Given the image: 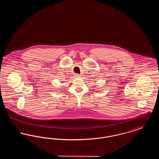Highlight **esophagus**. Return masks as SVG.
<instances>
[{
  "label": "esophagus",
  "mask_w": 159,
  "mask_h": 159,
  "mask_svg": "<svg viewBox=\"0 0 159 159\" xmlns=\"http://www.w3.org/2000/svg\"><path fill=\"white\" fill-rule=\"evenodd\" d=\"M76 77H77V78H79V77H80V75H79V74H77V75H76Z\"/></svg>",
  "instance_id": "esophagus-1"
}]
</instances>
